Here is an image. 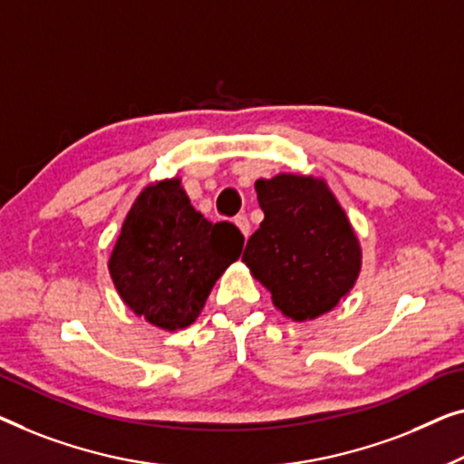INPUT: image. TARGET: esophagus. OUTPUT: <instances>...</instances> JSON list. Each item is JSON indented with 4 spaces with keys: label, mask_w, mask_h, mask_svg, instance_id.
<instances>
[{
    "label": "esophagus",
    "mask_w": 464,
    "mask_h": 464,
    "mask_svg": "<svg viewBox=\"0 0 464 464\" xmlns=\"http://www.w3.org/2000/svg\"><path fill=\"white\" fill-rule=\"evenodd\" d=\"M233 223L237 225V229H239L241 233H244V237H247V233H250V223H247V218L241 217V214H239V217H235Z\"/></svg>",
    "instance_id": "esophagus-1"
}]
</instances>
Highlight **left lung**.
Here are the masks:
<instances>
[{
    "label": "left lung",
    "mask_w": 464,
    "mask_h": 464,
    "mask_svg": "<svg viewBox=\"0 0 464 464\" xmlns=\"http://www.w3.org/2000/svg\"><path fill=\"white\" fill-rule=\"evenodd\" d=\"M254 188L265 220L241 260L285 317L306 322L332 311L362 269L360 241L334 193L300 174L260 179Z\"/></svg>",
    "instance_id": "obj_1"
}]
</instances>
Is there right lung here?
<instances>
[{"label": "right lung", "instance_id": "right-lung-1", "mask_svg": "<svg viewBox=\"0 0 464 464\" xmlns=\"http://www.w3.org/2000/svg\"><path fill=\"white\" fill-rule=\"evenodd\" d=\"M244 235L210 223L188 201L180 179L151 182L130 208L109 258L123 303L161 330L191 325L206 298L239 258Z\"/></svg>", "mask_w": 464, "mask_h": 464}]
</instances>
